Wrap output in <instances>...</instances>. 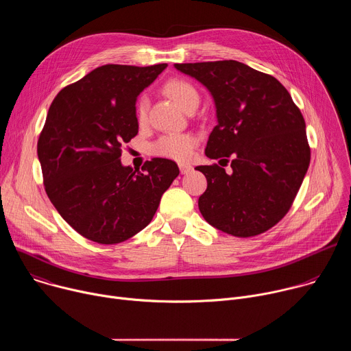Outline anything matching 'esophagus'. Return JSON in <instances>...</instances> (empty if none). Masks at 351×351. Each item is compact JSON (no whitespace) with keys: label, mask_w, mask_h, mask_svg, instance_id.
Instances as JSON below:
<instances>
[{"label":"esophagus","mask_w":351,"mask_h":351,"mask_svg":"<svg viewBox=\"0 0 351 351\" xmlns=\"http://www.w3.org/2000/svg\"><path fill=\"white\" fill-rule=\"evenodd\" d=\"M179 169H180V173H182V175H187V173L193 169V167L189 165V164H180V165H179Z\"/></svg>","instance_id":"34e87169"}]
</instances>
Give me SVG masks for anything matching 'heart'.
<instances>
[{
  "instance_id": "b5f03b06",
  "label": "heart",
  "mask_w": 351,
  "mask_h": 351,
  "mask_svg": "<svg viewBox=\"0 0 351 351\" xmlns=\"http://www.w3.org/2000/svg\"><path fill=\"white\" fill-rule=\"evenodd\" d=\"M164 91L183 111H186L193 104H198L197 90L186 80L172 79V80L167 82V84L164 86ZM147 110H148V103H147V99L143 97V98H140V101L137 103V108H136V117H137L138 123L145 122ZM194 145H195V138L193 136L171 133V134H165V136L160 137L156 141V144L153 145V152L157 156L183 162L191 157Z\"/></svg>"
}]
</instances>
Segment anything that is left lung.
Returning <instances> with one entry per match:
<instances>
[{
    "label": "left lung",
    "mask_w": 351,
    "mask_h": 351,
    "mask_svg": "<svg viewBox=\"0 0 351 351\" xmlns=\"http://www.w3.org/2000/svg\"><path fill=\"white\" fill-rule=\"evenodd\" d=\"M213 95L217 126L206 156L232 158L195 169L207 178L198 208L214 228L237 237L260 234L289 211L310 165L306 122L274 76L229 60L175 64ZM228 161V160H225Z\"/></svg>",
    "instance_id": "left-lung-1"
}]
</instances>
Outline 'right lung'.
Returning a JSON list of instances; mask_svg holds the SVG:
<instances>
[{
	"label": "right lung",
	"instance_id": "add662e5",
	"mask_svg": "<svg viewBox=\"0 0 351 351\" xmlns=\"http://www.w3.org/2000/svg\"><path fill=\"white\" fill-rule=\"evenodd\" d=\"M103 65L62 88L48 110L37 156L48 198L82 236L122 243L152 222L178 165L153 158L133 171L123 143L138 132V94L167 68Z\"/></svg>",
	"mask_w": 351,
	"mask_h": 351
}]
</instances>
